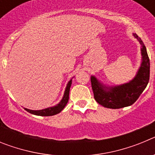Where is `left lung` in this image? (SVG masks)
<instances>
[{"mask_svg":"<svg viewBox=\"0 0 155 155\" xmlns=\"http://www.w3.org/2000/svg\"><path fill=\"white\" fill-rule=\"evenodd\" d=\"M135 38L141 44L142 64L136 77L127 84L107 87L100 84L94 77H91L94 98L97 102L109 109H120L136 102L148 84L150 78V60L141 39L137 34Z\"/></svg>","mask_w":155,"mask_h":155,"instance_id":"1","label":"left lung"}]
</instances>
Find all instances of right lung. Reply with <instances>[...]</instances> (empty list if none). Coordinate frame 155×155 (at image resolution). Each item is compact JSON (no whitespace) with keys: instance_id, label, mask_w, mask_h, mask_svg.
<instances>
[{"instance_id":"obj_1","label":"right lung","mask_w":155,"mask_h":155,"mask_svg":"<svg viewBox=\"0 0 155 155\" xmlns=\"http://www.w3.org/2000/svg\"><path fill=\"white\" fill-rule=\"evenodd\" d=\"M71 83H72V81H70L68 82L67 87H66L65 91H64V97H63L62 100L61 101V102L59 104H57V105L53 106V107H50L47 108V109H42V110H30V109H25L29 113L31 114L36 115V116H53V115L58 114L59 113H61V111L64 109V107L66 106L67 103L68 102V99H69V92H70V88H71Z\"/></svg>"}]
</instances>
